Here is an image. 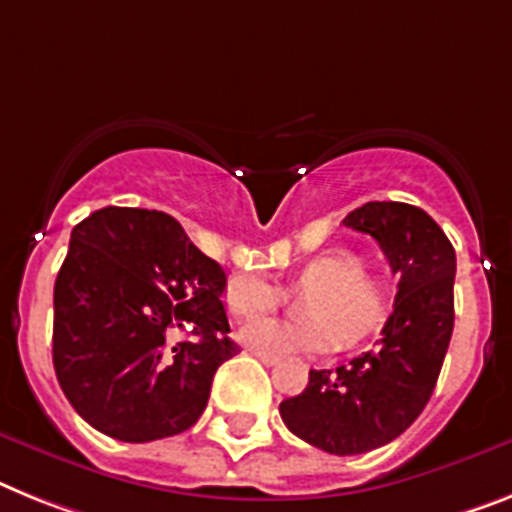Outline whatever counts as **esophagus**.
<instances>
[{
  "label": "esophagus",
  "instance_id": "esophagus-1",
  "mask_svg": "<svg viewBox=\"0 0 512 512\" xmlns=\"http://www.w3.org/2000/svg\"><path fill=\"white\" fill-rule=\"evenodd\" d=\"M252 354L257 356V359H260V362L265 364V367H276L278 364V356H270V354H260V351H252Z\"/></svg>",
  "mask_w": 512,
  "mask_h": 512
}]
</instances>
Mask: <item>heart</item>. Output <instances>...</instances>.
I'll return each instance as SVG.
<instances>
[{"label":"heart","instance_id":"b5f03b06","mask_svg":"<svg viewBox=\"0 0 512 512\" xmlns=\"http://www.w3.org/2000/svg\"><path fill=\"white\" fill-rule=\"evenodd\" d=\"M309 322H286L260 317L239 330L242 343L270 356L328 354L343 343L369 336L388 312V289L380 278L369 276L367 260L351 249H328L302 265L296 276ZM281 289L263 273L242 270L226 281L223 302L234 317H255L276 309Z\"/></svg>","mask_w":512,"mask_h":512}]
</instances>
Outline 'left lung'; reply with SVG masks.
I'll return each mask as SVG.
<instances>
[{"mask_svg":"<svg viewBox=\"0 0 512 512\" xmlns=\"http://www.w3.org/2000/svg\"><path fill=\"white\" fill-rule=\"evenodd\" d=\"M343 223L375 236L401 276L393 315L375 349L336 369H309L307 388L278 411L309 445L359 455L403 435L432 398L453 336L455 249L416 205L367 203Z\"/></svg>","mask_w":512,"mask_h":512,"instance_id":"left-lung-1","label":"left lung"}]
</instances>
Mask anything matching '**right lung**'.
Segmentation results:
<instances>
[{"instance_id":"1","label":"right lung","mask_w":512,"mask_h":512,"mask_svg":"<svg viewBox=\"0 0 512 512\" xmlns=\"http://www.w3.org/2000/svg\"><path fill=\"white\" fill-rule=\"evenodd\" d=\"M226 273L161 210L101 208L72 229L54 283V372L72 409L122 442L179 435L239 354Z\"/></svg>"}]
</instances>
